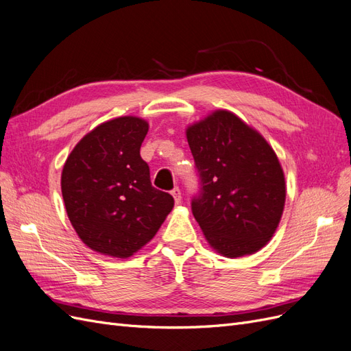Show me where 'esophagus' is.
I'll use <instances>...</instances> for the list:
<instances>
[{"label":"esophagus","instance_id":"obj_1","mask_svg":"<svg viewBox=\"0 0 351 351\" xmlns=\"http://www.w3.org/2000/svg\"><path fill=\"white\" fill-rule=\"evenodd\" d=\"M171 195H173V197H174V200H176V204L178 205V204H182V190H180L178 187H174L173 190H171Z\"/></svg>","mask_w":351,"mask_h":351}]
</instances>
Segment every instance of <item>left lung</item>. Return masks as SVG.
<instances>
[{
	"mask_svg": "<svg viewBox=\"0 0 351 351\" xmlns=\"http://www.w3.org/2000/svg\"><path fill=\"white\" fill-rule=\"evenodd\" d=\"M199 176L192 212L208 243L227 258L262 249L285 204L281 164L263 137L218 110L186 130Z\"/></svg>",
	"mask_w": 351,
	"mask_h": 351,
	"instance_id": "8db88e82",
	"label": "left lung"
}]
</instances>
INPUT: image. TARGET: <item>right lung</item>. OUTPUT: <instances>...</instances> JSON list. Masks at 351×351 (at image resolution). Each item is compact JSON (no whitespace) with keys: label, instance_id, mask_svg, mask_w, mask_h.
<instances>
[{"label":"right lung","instance_id":"right-lung-1","mask_svg":"<svg viewBox=\"0 0 351 351\" xmlns=\"http://www.w3.org/2000/svg\"><path fill=\"white\" fill-rule=\"evenodd\" d=\"M149 125L137 117L99 124L74 146L62 168L69 219L92 250L125 259L151 241L174 206L151 183L141 146Z\"/></svg>","mask_w":351,"mask_h":351}]
</instances>
